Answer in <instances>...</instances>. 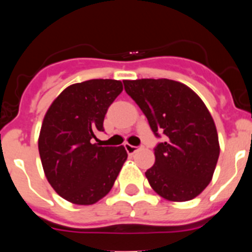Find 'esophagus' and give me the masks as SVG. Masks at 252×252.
<instances>
[{
  "label": "esophagus",
  "instance_id": "obj_1",
  "mask_svg": "<svg viewBox=\"0 0 252 252\" xmlns=\"http://www.w3.org/2000/svg\"><path fill=\"white\" fill-rule=\"evenodd\" d=\"M124 146H126V152H128V154H130V155L134 154V152H136L139 149H140L139 146H133V145H130V144H126Z\"/></svg>",
  "mask_w": 252,
  "mask_h": 252
}]
</instances>
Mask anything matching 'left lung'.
I'll use <instances>...</instances> for the list:
<instances>
[{
	"label": "left lung",
	"mask_w": 252,
	"mask_h": 252,
	"mask_svg": "<svg viewBox=\"0 0 252 252\" xmlns=\"http://www.w3.org/2000/svg\"><path fill=\"white\" fill-rule=\"evenodd\" d=\"M155 135V164L145 172L152 189L168 201L195 199L212 180L220 157L215 121L189 86L169 79L123 80Z\"/></svg>",
	"instance_id": "obj_1"
}]
</instances>
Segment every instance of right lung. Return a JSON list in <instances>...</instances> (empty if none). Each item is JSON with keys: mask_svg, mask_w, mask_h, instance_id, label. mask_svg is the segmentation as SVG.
I'll list each match as a JSON object with an SVG mask.
<instances>
[{"mask_svg": "<svg viewBox=\"0 0 252 252\" xmlns=\"http://www.w3.org/2000/svg\"><path fill=\"white\" fill-rule=\"evenodd\" d=\"M122 91V81L113 79L73 84L45 114L39 135L42 168L53 190L72 204L93 205L105 197L126 161L124 146L93 144Z\"/></svg>", "mask_w": 252, "mask_h": 252, "instance_id": "1", "label": "right lung"}]
</instances>
